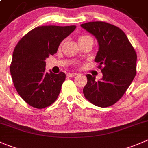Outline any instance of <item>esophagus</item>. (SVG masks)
Segmentation results:
<instances>
[{
  "mask_svg": "<svg viewBox=\"0 0 148 148\" xmlns=\"http://www.w3.org/2000/svg\"><path fill=\"white\" fill-rule=\"evenodd\" d=\"M77 73H75V72H71L67 74V76H68V77H74V76H77Z\"/></svg>",
  "mask_w": 148,
  "mask_h": 148,
  "instance_id": "obj_1",
  "label": "esophagus"
}]
</instances>
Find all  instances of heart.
<instances>
[{"label":"heart","instance_id":"obj_1","mask_svg":"<svg viewBox=\"0 0 148 148\" xmlns=\"http://www.w3.org/2000/svg\"><path fill=\"white\" fill-rule=\"evenodd\" d=\"M90 38V36H88V35H82V36H81L79 38V40H80L84 39V38Z\"/></svg>","mask_w":148,"mask_h":148}]
</instances>
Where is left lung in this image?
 I'll return each mask as SVG.
<instances>
[{
  "label": "left lung",
  "mask_w": 148,
  "mask_h": 148,
  "mask_svg": "<svg viewBox=\"0 0 148 148\" xmlns=\"http://www.w3.org/2000/svg\"><path fill=\"white\" fill-rule=\"evenodd\" d=\"M81 27L95 36L99 51L95 61L103 78L87 74L83 89L84 97L98 107H108L121 98L137 74V53L125 33L104 21H91Z\"/></svg>",
  "instance_id": "left-lung-1"
}]
</instances>
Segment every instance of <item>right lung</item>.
I'll list each match as a JSON object with an SVG mask.
<instances>
[{"mask_svg": "<svg viewBox=\"0 0 148 148\" xmlns=\"http://www.w3.org/2000/svg\"><path fill=\"white\" fill-rule=\"evenodd\" d=\"M76 26H40L20 40L10 65L11 78L18 94L29 106L44 108L56 100L66 74L45 71V59L54 55L61 41Z\"/></svg>", "mask_w": 148, "mask_h": 148, "instance_id": "1", "label": "right lung"}]
</instances>
